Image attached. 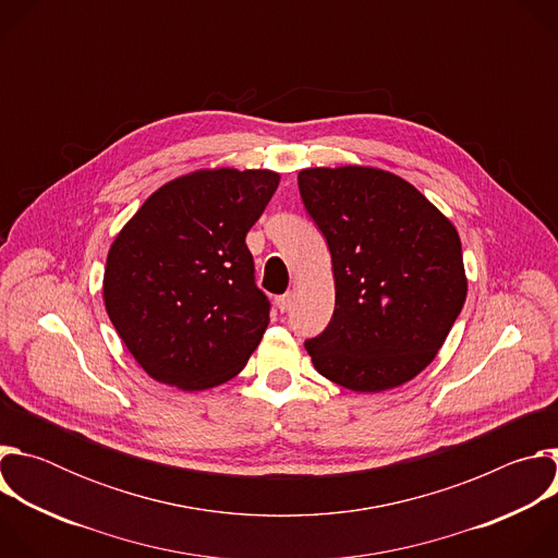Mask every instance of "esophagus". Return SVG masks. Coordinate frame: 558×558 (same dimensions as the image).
I'll return each instance as SVG.
<instances>
[{"instance_id":"34e87169","label":"esophagus","mask_w":558,"mask_h":558,"mask_svg":"<svg viewBox=\"0 0 558 558\" xmlns=\"http://www.w3.org/2000/svg\"><path fill=\"white\" fill-rule=\"evenodd\" d=\"M291 304H293V295L291 293H284V295L276 298V306L280 308V313H287L291 308Z\"/></svg>"}]
</instances>
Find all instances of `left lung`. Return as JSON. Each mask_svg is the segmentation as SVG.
<instances>
[{"instance_id": "obj_1", "label": "left lung", "mask_w": 558, "mask_h": 558, "mask_svg": "<svg viewBox=\"0 0 558 558\" xmlns=\"http://www.w3.org/2000/svg\"><path fill=\"white\" fill-rule=\"evenodd\" d=\"M304 209L327 238L336 278L329 327L304 342L315 371L379 392L422 373L465 302L461 241L411 183L375 168H308Z\"/></svg>"}]
</instances>
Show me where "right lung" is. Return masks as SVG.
Segmentation results:
<instances>
[{"instance_id": "obj_1", "label": "right lung", "mask_w": 558, "mask_h": 558, "mask_svg": "<svg viewBox=\"0 0 558 558\" xmlns=\"http://www.w3.org/2000/svg\"><path fill=\"white\" fill-rule=\"evenodd\" d=\"M278 183L269 170H201L158 187L114 238L106 311L156 381L218 386L260 344L271 304L245 238Z\"/></svg>"}]
</instances>
